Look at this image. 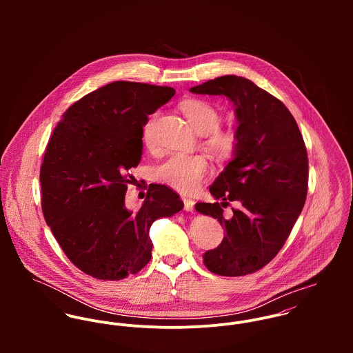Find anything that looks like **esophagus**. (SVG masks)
Masks as SVG:
<instances>
[{
    "mask_svg": "<svg viewBox=\"0 0 353 353\" xmlns=\"http://www.w3.org/2000/svg\"><path fill=\"white\" fill-rule=\"evenodd\" d=\"M183 200V205H185V210H188V212H193V209H194V200H192V199H182Z\"/></svg>",
    "mask_w": 353,
    "mask_h": 353,
    "instance_id": "esophagus-1",
    "label": "esophagus"
}]
</instances>
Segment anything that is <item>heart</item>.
<instances>
[{
    "instance_id": "heart-1",
    "label": "heart",
    "mask_w": 353,
    "mask_h": 353,
    "mask_svg": "<svg viewBox=\"0 0 353 353\" xmlns=\"http://www.w3.org/2000/svg\"><path fill=\"white\" fill-rule=\"evenodd\" d=\"M181 110L189 125L199 134H206L205 147L219 157H231L239 145L236 132L217 129L221 122L220 111L209 101L192 99L183 101ZM154 121L144 126L143 140L148 148L154 147ZM209 172V163L202 154L172 153L167 156L154 168V176L159 182L181 192L192 193L201 185Z\"/></svg>"
}]
</instances>
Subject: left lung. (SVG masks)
Instances as JSON below:
<instances>
[{"mask_svg":"<svg viewBox=\"0 0 353 353\" xmlns=\"http://www.w3.org/2000/svg\"><path fill=\"white\" fill-rule=\"evenodd\" d=\"M190 92L232 101L239 137L234 159L209 192L242 206L225 220L219 202L196 203L197 212L217 219L225 230L223 242L203 254V265L220 276L254 273L281 250L304 206L308 159L302 133L283 101L245 77L221 76Z\"/></svg>","mask_w":353,"mask_h":353,"instance_id":"left-lung-1","label":"left lung"}]
</instances>
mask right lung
<instances>
[{"mask_svg":"<svg viewBox=\"0 0 353 353\" xmlns=\"http://www.w3.org/2000/svg\"><path fill=\"white\" fill-rule=\"evenodd\" d=\"M174 95L170 87L114 81L73 103L51 134L41 167L43 216L72 263L95 279L140 272L152 256V223L183 209L164 185H150L139 210L125 206L143 126Z\"/></svg>","mask_w":353,"mask_h":353,"instance_id":"add662e5","label":"right lung"}]
</instances>
